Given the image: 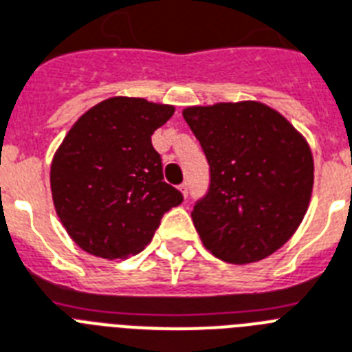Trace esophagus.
Masks as SVG:
<instances>
[{"label":"esophagus","instance_id":"34e87169","mask_svg":"<svg viewBox=\"0 0 352 352\" xmlns=\"http://www.w3.org/2000/svg\"><path fill=\"white\" fill-rule=\"evenodd\" d=\"M178 189H179V192L184 194V196H187V194H189V185H187V184H182Z\"/></svg>","mask_w":352,"mask_h":352}]
</instances>
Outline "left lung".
Returning <instances> with one entry per match:
<instances>
[{
	"instance_id": "1",
	"label": "left lung",
	"mask_w": 352,
	"mask_h": 352,
	"mask_svg": "<svg viewBox=\"0 0 352 352\" xmlns=\"http://www.w3.org/2000/svg\"><path fill=\"white\" fill-rule=\"evenodd\" d=\"M210 167L192 223L210 254L236 265L287 243L309 209L314 182L307 140L260 101L184 109Z\"/></svg>"
}]
</instances>
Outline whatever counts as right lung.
Masks as SVG:
<instances>
[{"instance_id": "add662e5", "label": "right lung", "mask_w": 352, "mask_h": 352, "mask_svg": "<svg viewBox=\"0 0 352 352\" xmlns=\"http://www.w3.org/2000/svg\"><path fill=\"white\" fill-rule=\"evenodd\" d=\"M173 105L114 96L78 118L50 165L56 214L78 247L125 260L153 240L163 214L184 201L163 182L151 136Z\"/></svg>"}]
</instances>
